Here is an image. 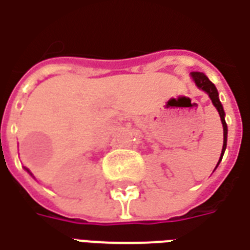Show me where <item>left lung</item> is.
<instances>
[{"label":"left lung","instance_id":"obj_1","mask_svg":"<svg viewBox=\"0 0 250 250\" xmlns=\"http://www.w3.org/2000/svg\"><path fill=\"white\" fill-rule=\"evenodd\" d=\"M191 78H193V81L196 83V86L198 89H201L203 91H205L209 98L212 100V104L215 105V108L218 109L219 112V116H220V120H222V125H223V147H222V154H220V159L218 161V166L219 163L222 161V157H223V154H225V150H226V146H227V125H226V120H225V111H223V106H222V104H220V100H219V93L216 87H215V84L210 82L209 79L207 78L205 74L203 72H191L190 74ZM216 166V167H218ZM215 167V169H216Z\"/></svg>","mask_w":250,"mask_h":250}]
</instances>
